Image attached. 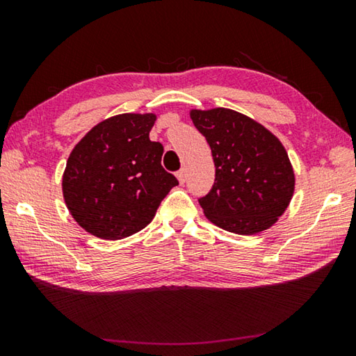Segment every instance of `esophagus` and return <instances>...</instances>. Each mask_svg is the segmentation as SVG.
Instances as JSON below:
<instances>
[{"mask_svg": "<svg viewBox=\"0 0 356 356\" xmlns=\"http://www.w3.org/2000/svg\"><path fill=\"white\" fill-rule=\"evenodd\" d=\"M176 176H177L180 184H185V180H186V171H185V170H180V171L176 174Z\"/></svg>", "mask_w": 356, "mask_h": 356, "instance_id": "esophagus-1", "label": "esophagus"}]
</instances>
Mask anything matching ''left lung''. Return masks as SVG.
Segmentation results:
<instances>
[{
	"label": "left lung",
	"mask_w": 356,
	"mask_h": 356,
	"mask_svg": "<svg viewBox=\"0 0 356 356\" xmlns=\"http://www.w3.org/2000/svg\"><path fill=\"white\" fill-rule=\"evenodd\" d=\"M206 136L215 182L200 204L225 231L251 236L275 225L292 200L295 176L284 146L272 131L229 108L190 113Z\"/></svg>",
	"instance_id": "obj_1"
}]
</instances>
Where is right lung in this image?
I'll use <instances>...</instances> for the list:
<instances>
[{
    "instance_id": "obj_1",
    "label": "right lung",
    "mask_w": 356,
    "mask_h": 356,
    "mask_svg": "<svg viewBox=\"0 0 356 356\" xmlns=\"http://www.w3.org/2000/svg\"><path fill=\"white\" fill-rule=\"evenodd\" d=\"M155 114H118L84 135L65 165L64 201L75 221L105 240L146 227L179 180L161 166L163 146L149 140Z\"/></svg>"
}]
</instances>
